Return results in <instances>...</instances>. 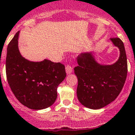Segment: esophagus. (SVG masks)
Segmentation results:
<instances>
[{
  "mask_svg": "<svg viewBox=\"0 0 135 135\" xmlns=\"http://www.w3.org/2000/svg\"><path fill=\"white\" fill-rule=\"evenodd\" d=\"M65 69H66V73L68 75L70 74L73 72V67L71 66H70V65H67L66 66V68H65Z\"/></svg>",
  "mask_w": 135,
  "mask_h": 135,
  "instance_id": "1",
  "label": "esophagus"
}]
</instances>
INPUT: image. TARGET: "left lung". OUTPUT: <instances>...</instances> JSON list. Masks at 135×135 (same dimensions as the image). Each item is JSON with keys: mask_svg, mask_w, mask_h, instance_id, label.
Masks as SVG:
<instances>
[{"mask_svg": "<svg viewBox=\"0 0 135 135\" xmlns=\"http://www.w3.org/2000/svg\"><path fill=\"white\" fill-rule=\"evenodd\" d=\"M110 40L120 50L117 61L110 65H101L91 52L82 53L75 67L78 85L76 95L83 105L93 110L102 108L120 94L127 79V59L122 41L118 37Z\"/></svg>", "mask_w": 135, "mask_h": 135, "instance_id": "8db88e82", "label": "left lung"}]
</instances>
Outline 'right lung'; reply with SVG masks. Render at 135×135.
Listing matches in <instances>:
<instances>
[{"label":"right lung","mask_w":135,"mask_h":135,"mask_svg":"<svg viewBox=\"0 0 135 135\" xmlns=\"http://www.w3.org/2000/svg\"><path fill=\"white\" fill-rule=\"evenodd\" d=\"M19 31L7 47L6 74L8 85L21 104L32 110L51 106L57 98V87L66 77L65 66L45 59L33 62L19 52Z\"/></svg>","instance_id":"1"}]
</instances>
